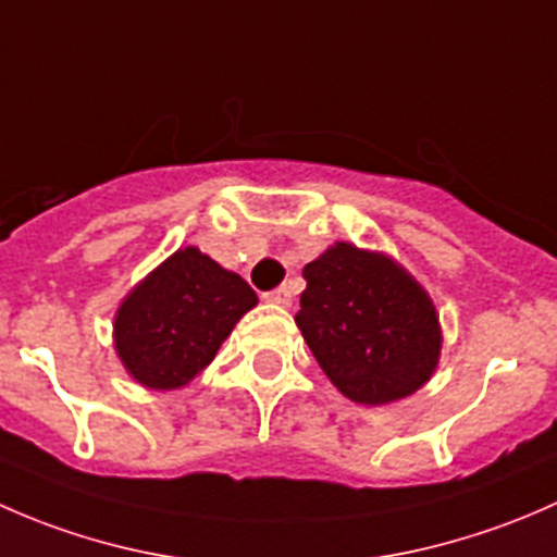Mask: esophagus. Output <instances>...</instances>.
Instances as JSON below:
<instances>
[{
  "label": "esophagus",
  "mask_w": 557,
  "mask_h": 557,
  "mask_svg": "<svg viewBox=\"0 0 557 557\" xmlns=\"http://www.w3.org/2000/svg\"><path fill=\"white\" fill-rule=\"evenodd\" d=\"M263 299L272 301V305H280V307H290V301H294V294H290V288L280 285V288H274V290H269V294H263Z\"/></svg>",
  "instance_id": "obj_1"
}]
</instances>
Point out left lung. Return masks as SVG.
Returning a JSON list of instances; mask_svg holds the SVG:
<instances>
[{
	"label": "left lung",
	"mask_w": 557,
	"mask_h": 557,
	"mask_svg": "<svg viewBox=\"0 0 557 557\" xmlns=\"http://www.w3.org/2000/svg\"><path fill=\"white\" fill-rule=\"evenodd\" d=\"M305 280L296 325L347 398L377 407L429 383L442 350L440 318L398 263L336 243L307 263Z\"/></svg>",
	"instance_id": "8db88e82"
}]
</instances>
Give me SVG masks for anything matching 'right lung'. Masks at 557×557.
I'll return each mask as SVG.
<instances>
[{
    "instance_id": "obj_1",
    "label": "right lung",
    "mask_w": 557,
    "mask_h": 557,
    "mask_svg": "<svg viewBox=\"0 0 557 557\" xmlns=\"http://www.w3.org/2000/svg\"><path fill=\"white\" fill-rule=\"evenodd\" d=\"M258 296L239 274L185 247L128 294L115 314V350L137 383L172 391L215 358Z\"/></svg>"
}]
</instances>
